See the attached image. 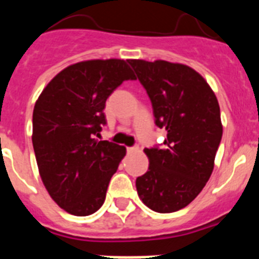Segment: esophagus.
<instances>
[{"label":"esophagus","instance_id":"esophagus-1","mask_svg":"<svg viewBox=\"0 0 259 259\" xmlns=\"http://www.w3.org/2000/svg\"><path fill=\"white\" fill-rule=\"evenodd\" d=\"M128 153H135V152H139V146H130L127 148Z\"/></svg>","mask_w":259,"mask_h":259}]
</instances>
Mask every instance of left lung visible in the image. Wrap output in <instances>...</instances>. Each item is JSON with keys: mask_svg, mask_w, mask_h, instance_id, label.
<instances>
[{"mask_svg": "<svg viewBox=\"0 0 259 259\" xmlns=\"http://www.w3.org/2000/svg\"><path fill=\"white\" fill-rule=\"evenodd\" d=\"M153 106L155 124L166 128L164 146L145 148L149 168L136 179L139 197L157 212H174L197 197L214 170L223 135L217 96L187 65L128 59Z\"/></svg>", "mask_w": 259, "mask_h": 259, "instance_id": "left-lung-1", "label": "left lung"}]
</instances>
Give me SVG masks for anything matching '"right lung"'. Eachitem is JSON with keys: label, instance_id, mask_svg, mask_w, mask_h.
I'll return each mask as SVG.
<instances>
[{"label": "right lung", "instance_id": "obj_1", "mask_svg": "<svg viewBox=\"0 0 259 259\" xmlns=\"http://www.w3.org/2000/svg\"><path fill=\"white\" fill-rule=\"evenodd\" d=\"M136 79L124 59L77 62L57 74L38 96L32 144L45 188L76 217L97 211L125 148L98 141L106 100L124 80Z\"/></svg>", "mask_w": 259, "mask_h": 259}]
</instances>
